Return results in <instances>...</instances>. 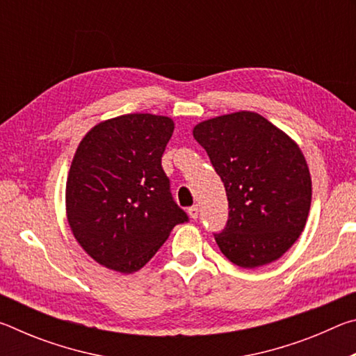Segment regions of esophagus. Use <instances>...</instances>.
I'll list each match as a JSON object with an SVG mask.
<instances>
[{"instance_id":"34e87169","label":"esophagus","mask_w":356,"mask_h":356,"mask_svg":"<svg viewBox=\"0 0 356 356\" xmlns=\"http://www.w3.org/2000/svg\"><path fill=\"white\" fill-rule=\"evenodd\" d=\"M188 215H190V218L197 220V216H200V209H197V206L190 207L188 209Z\"/></svg>"}]
</instances>
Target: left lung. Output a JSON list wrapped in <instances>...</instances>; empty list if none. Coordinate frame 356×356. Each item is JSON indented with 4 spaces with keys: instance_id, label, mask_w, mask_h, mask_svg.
<instances>
[{
    "instance_id": "8db88e82",
    "label": "left lung",
    "mask_w": 356,
    "mask_h": 356,
    "mask_svg": "<svg viewBox=\"0 0 356 356\" xmlns=\"http://www.w3.org/2000/svg\"><path fill=\"white\" fill-rule=\"evenodd\" d=\"M193 136L226 188L229 218L213 234L222 254L242 268L280 259L303 232L311 207V176L297 143L252 111L204 120Z\"/></svg>"
}]
</instances>
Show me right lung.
Here are the masks:
<instances>
[{"label":"right lung","mask_w":356,"mask_h":356,"mask_svg":"<svg viewBox=\"0 0 356 356\" xmlns=\"http://www.w3.org/2000/svg\"><path fill=\"white\" fill-rule=\"evenodd\" d=\"M172 119L124 114L95 125L72 160L65 210L95 262L120 273L143 268L188 216L172 200L161 156Z\"/></svg>","instance_id":"right-lung-1"}]
</instances>
